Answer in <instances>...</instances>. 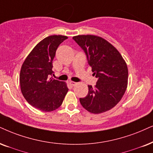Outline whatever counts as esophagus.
<instances>
[{
    "mask_svg": "<svg viewBox=\"0 0 153 153\" xmlns=\"http://www.w3.org/2000/svg\"><path fill=\"white\" fill-rule=\"evenodd\" d=\"M69 84H70L71 86H75V85L77 84V82H73V81H70V82H69Z\"/></svg>",
    "mask_w": 153,
    "mask_h": 153,
    "instance_id": "34e87169",
    "label": "esophagus"
}]
</instances>
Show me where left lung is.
<instances>
[{"instance_id": "1", "label": "left lung", "mask_w": 153, "mask_h": 153, "mask_svg": "<svg viewBox=\"0 0 153 153\" xmlns=\"http://www.w3.org/2000/svg\"><path fill=\"white\" fill-rule=\"evenodd\" d=\"M87 56L96 85H88L85 97L80 98L81 105L92 114L103 113L119 103L128 84V68L122 56L104 39L94 35L73 37Z\"/></svg>"}]
</instances>
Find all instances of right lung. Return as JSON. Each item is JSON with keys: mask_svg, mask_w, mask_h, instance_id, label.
Returning a JSON list of instances; mask_svg holds the SVG:
<instances>
[{"mask_svg": "<svg viewBox=\"0 0 153 153\" xmlns=\"http://www.w3.org/2000/svg\"><path fill=\"white\" fill-rule=\"evenodd\" d=\"M67 39L62 35L44 38L32 49L21 68V92L29 104L42 111L58 109L68 90L64 82L49 78L53 74L52 63L57 48Z\"/></svg>", "mask_w": 153, "mask_h": 153, "instance_id": "1", "label": "right lung"}]
</instances>
